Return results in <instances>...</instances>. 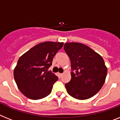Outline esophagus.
I'll use <instances>...</instances> for the list:
<instances>
[{"label": "esophagus", "mask_w": 120, "mask_h": 120, "mask_svg": "<svg viewBox=\"0 0 120 120\" xmlns=\"http://www.w3.org/2000/svg\"><path fill=\"white\" fill-rule=\"evenodd\" d=\"M62 75H63V74H60V73H59V77H60V78L62 77Z\"/></svg>", "instance_id": "esophagus-1"}]
</instances>
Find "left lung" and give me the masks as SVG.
Masks as SVG:
<instances>
[{"label": "left lung", "instance_id": "left-lung-1", "mask_svg": "<svg viewBox=\"0 0 120 120\" xmlns=\"http://www.w3.org/2000/svg\"><path fill=\"white\" fill-rule=\"evenodd\" d=\"M64 49L71 63V80L65 84L70 96L79 100L94 96L104 83L107 69L99 54L80 43H66Z\"/></svg>", "mask_w": 120, "mask_h": 120}]
</instances>
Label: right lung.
Here are the masks:
<instances>
[{
    "instance_id": "1",
    "label": "right lung",
    "mask_w": 120,
    "mask_h": 120,
    "mask_svg": "<svg viewBox=\"0 0 120 120\" xmlns=\"http://www.w3.org/2000/svg\"><path fill=\"white\" fill-rule=\"evenodd\" d=\"M63 44L53 41L40 43L19 58L14 70V78L19 90L24 96L37 100L51 93L58 77L48 70Z\"/></svg>"
}]
</instances>
